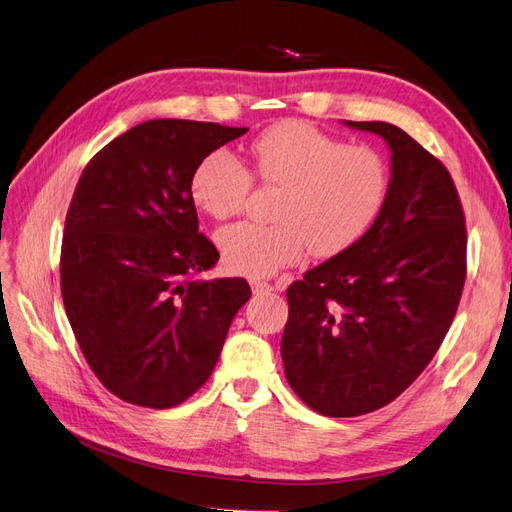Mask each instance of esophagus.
<instances>
[{"mask_svg": "<svg viewBox=\"0 0 512 512\" xmlns=\"http://www.w3.org/2000/svg\"><path fill=\"white\" fill-rule=\"evenodd\" d=\"M250 286H252V292H254V294H262V292H271V290H275L271 284H267V282H260V280H252V282H250Z\"/></svg>", "mask_w": 512, "mask_h": 512, "instance_id": "34e87169", "label": "esophagus"}]
</instances>
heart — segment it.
I'll return each instance as SVG.
<instances>
[{"label": "heart", "mask_w": 512, "mask_h": 512, "mask_svg": "<svg viewBox=\"0 0 512 512\" xmlns=\"http://www.w3.org/2000/svg\"><path fill=\"white\" fill-rule=\"evenodd\" d=\"M250 173L277 185L275 224L222 228L215 243L237 275L269 277L305 250L320 258L346 252L374 226L391 188L389 166L376 149L346 145L301 121H284L247 147ZM245 166L228 151H211L194 168V205L215 220L237 215L252 188Z\"/></svg>", "instance_id": "heart-1"}]
</instances>
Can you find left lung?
<instances>
[{"label": "left lung", "mask_w": 512, "mask_h": 512, "mask_svg": "<svg viewBox=\"0 0 512 512\" xmlns=\"http://www.w3.org/2000/svg\"><path fill=\"white\" fill-rule=\"evenodd\" d=\"M391 151L378 220L346 252L286 290V380L333 418L374 412L429 365L466 282V220L440 160L384 121H344Z\"/></svg>", "instance_id": "1"}]
</instances>
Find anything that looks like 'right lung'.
<instances>
[{"label": "right lung", "mask_w": 512, "mask_h": 512, "mask_svg": "<svg viewBox=\"0 0 512 512\" xmlns=\"http://www.w3.org/2000/svg\"><path fill=\"white\" fill-rule=\"evenodd\" d=\"M247 128L153 119L87 164L66 215L61 297L83 356L119 399L173 408L203 386L235 314L241 277L196 280L220 254L198 232L196 164Z\"/></svg>", "instance_id": "1"}]
</instances>
